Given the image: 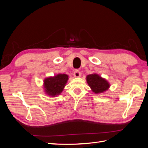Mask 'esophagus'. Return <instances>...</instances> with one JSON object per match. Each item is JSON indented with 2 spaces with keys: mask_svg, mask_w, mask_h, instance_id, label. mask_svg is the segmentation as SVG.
<instances>
[{
  "mask_svg": "<svg viewBox=\"0 0 148 148\" xmlns=\"http://www.w3.org/2000/svg\"><path fill=\"white\" fill-rule=\"evenodd\" d=\"M73 75H74V77H75L78 78V77H80V76H81V73H80V71L79 70H75L74 71Z\"/></svg>",
  "mask_w": 148,
  "mask_h": 148,
  "instance_id": "obj_1",
  "label": "esophagus"
}]
</instances>
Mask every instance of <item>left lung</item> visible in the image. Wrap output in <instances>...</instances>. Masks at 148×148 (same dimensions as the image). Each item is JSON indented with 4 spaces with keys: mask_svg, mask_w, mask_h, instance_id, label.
<instances>
[{
    "mask_svg": "<svg viewBox=\"0 0 148 148\" xmlns=\"http://www.w3.org/2000/svg\"><path fill=\"white\" fill-rule=\"evenodd\" d=\"M86 82L91 91L95 94L102 93L110 88V83L107 80L97 73H93L86 76Z\"/></svg>",
    "mask_w": 148,
    "mask_h": 148,
    "instance_id": "left-lung-1",
    "label": "left lung"
}]
</instances>
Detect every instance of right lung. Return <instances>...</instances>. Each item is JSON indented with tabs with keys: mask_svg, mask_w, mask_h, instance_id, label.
<instances>
[{
	"mask_svg": "<svg viewBox=\"0 0 148 148\" xmlns=\"http://www.w3.org/2000/svg\"><path fill=\"white\" fill-rule=\"evenodd\" d=\"M68 80L69 75L62 73L46 78L44 79V91L49 96H57L63 91Z\"/></svg>",
	"mask_w": 148,
	"mask_h": 148,
	"instance_id": "right-lung-1",
	"label": "right lung"
}]
</instances>
